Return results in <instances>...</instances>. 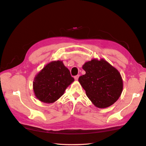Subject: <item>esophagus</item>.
<instances>
[{
    "label": "esophagus",
    "instance_id": "esophagus-1",
    "mask_svg": "<svg viewBox=\"0 0 146 146\" xmlns=\"http://www.w3.org/2000/svg\"><path fill=\"white\" fill-rule=\"evenodd\" d=\"M78 78H79V75H77V76H74V79H75V80L77 81V80H78Z\"/></svg>",
    "mask_w": 146,
    "mask_h": 146
}]
</instances>
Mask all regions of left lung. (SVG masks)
<instances>
[{
	"label": "left lung",
	"mask_w": 146,
	"mask_h": 146,
	"mask_svg": "<svg viewBox=\"0 0 146 146\" xmlns=\"http://www.w3.org/2000/svg\"><path fill=\"white\" fill-rule=\"evenodd\" d=\"M83 69L86 74L78 81L94 106L105 108L118 100L123 89V81L116 68L103 58H94L85 63Z\"/></svg>",
	"instance_id": "1"
}]
</instances>
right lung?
Listing matches in <instances>:
<instances>
[{
    "mask_svg": "<svg viewBox=\"0 0 146 146\" xmlns=\"http://www.w3.org/2000/svg\"><path fill=\"white\" fill-rule=\"evenodd\" d=\"M74 81V79L62 61H52L36 75L33 91L41 102L52 103L63 95L66 88Z\"/></svg>",
    "mask_w": 146,
    "mask_h": 146,
    "instance_id": "right-lung-1",
    "label": "right lung"
}]
</instances>
